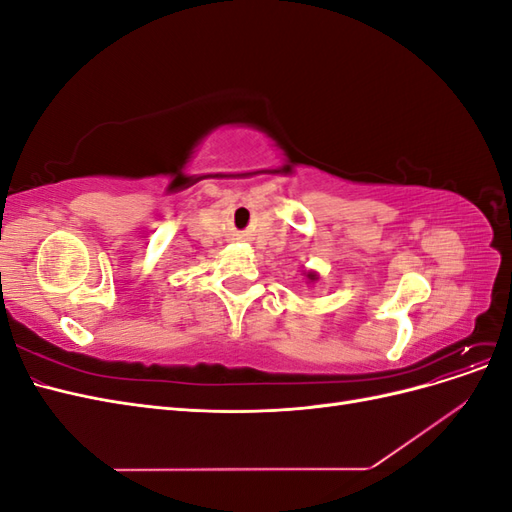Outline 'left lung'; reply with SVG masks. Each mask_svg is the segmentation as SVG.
Instances as JSON below:
<instances>
[{
    "label": "left lung",
    "instance_id": "1",
    "mask_svg": "<svg viewBox=\"0 0 512 512\" xmlns=\"http://www.w3.org/2000/svg\"><path fill=\"white\" fill-rule=\"evenodd\" d=\"M301 275L305 277V284H316V282L320 280V275H318L316 271H312V269H309V271H303Z\"/></svg>",
    "mask_w": 512,
    "mask_h": 512
}]
</instances>
